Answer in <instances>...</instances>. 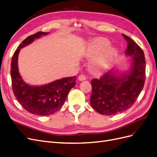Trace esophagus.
<instances>
[{
  "mask_svg": "<svg viewBox=\"0 0 157 157\" xmlns=\"http://www.w3.org/2000/svg\"><path fill=\"white\" fill-rule=\"evenodd\" d=\"M86 79V77L84 74H81L79 75L78 77V80L80 81H82V80H85Z\"/></svg>",
  "mask_w": 157,
  "mask_h": 157,
  "instance_id": "1",
  "label": "esophagus"
}]
</instances>
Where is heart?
<instances>
[{
	"label": "heart",
	"mask_w": 157,
	"mask_h": 157,
	"mask_svg": "<svg viewBox=\"0 0 157 157\" xmlns=\"http://www.w3.org/2000/svg\"><path fill=\"white\" fill-rule=\"evenodd\" d=\"M110 41L103 37L91 40L86 45L84 56L88 58L94 57L90 63L91 72L99 74L110 67L117 55L116 48L110 47Z\"/></svg>",
	"instance_id": "obj_1"
}]
</instances>
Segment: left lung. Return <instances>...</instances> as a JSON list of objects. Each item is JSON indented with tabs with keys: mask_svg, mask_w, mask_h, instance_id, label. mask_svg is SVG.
I'll return each instance as SVG.
<instances>
[{
	"mask_svg": "<svg viewBox=\"0 0 157 157\" xmlns=\"http://www.w3.org/2000/svg\"><path fill=\"white\" fill-rule=\"evenodd\" d=\"M127 42L126 55L132 56V66L128 74L116 75L109 71L100 78L91 81L90 104L101 114L112 116L131 108L142 90L145 80L144 53L130 37L122 34Z\"/></svg>",
	"mask_w": 157,
	"mask_h": 157,
	"instance_id": "left-lung-1",
	"label": "left lung"
}]
</instances>
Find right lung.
Returning <instances> with one entry per match:
<instances>
[{
    "mask_svg": "<svg viewBox=\"0 0 157 157\" xmlns=\"http://www.w3.org/2000/svg\"><path fill=\"white\" fill-rule=\"evenodd\" d=\"M47 34L48 32H38L24 40L12 56L10 71L12 90L21 105L29 112L43 116L53 114L60 109L69 91L76 84V76L63 78L40 86H30L21 78L17 66L21 48Z\"/></svg>",
    "mask_w": 157,
    "mask_h": 157,
    "instance_id": "right-lung-1",
    "label": "right lung"
}]
</instances>
